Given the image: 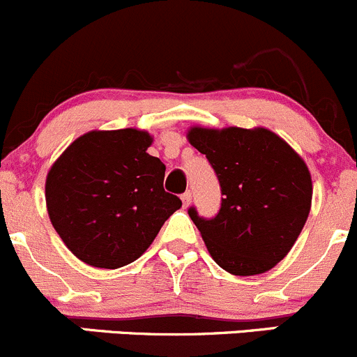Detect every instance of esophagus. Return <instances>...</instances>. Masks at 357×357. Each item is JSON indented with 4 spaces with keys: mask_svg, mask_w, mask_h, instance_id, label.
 Here are the masks:
<instances>
[{
    "mask_svg": "<svg viewBox=\"0 0 357 357\" xmlns=\"http://www.w3.org/2000/svg\"><path fill=\"white\" fill-rule=\"evenodd\" d=\"M181 200H183V207H188V205L192 204V193H190V192L183 193Z\"/></svg>",
    "mask_w": 357,
    "mask_h": 357,
    "instance_id": "34e87169",
    "label": "esophagus"
}]
</instances>
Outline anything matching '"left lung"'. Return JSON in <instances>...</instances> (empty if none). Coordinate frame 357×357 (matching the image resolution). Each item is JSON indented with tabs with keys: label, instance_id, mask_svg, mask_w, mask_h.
I'll return each mask as SVG.
<instances>
[{
	"label": "left lung",
	"instance_id": "obj_1",
	"mask_svg": "<svg viewBox=\"0 0 357 357\" xmlns=\"http://www.w3.org/2000/svg\"><path fill=\"white\" fill-rule=\"evenodd\" d=\"M190 145L208 158L221 183L214 219L190 208L215 264L235 276L275 268L297 242L312 200L304 158L266 128H202L186 132Z\"/></svg>",
	"mask_w": 357,
	"mask_h": 357
}]
</instances>
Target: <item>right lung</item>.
I'll return each instance as SVG.
<instances>
[{
    "label": "right lung",
    "mask_w": 357,
    "mask_h": 357,
    "mask_svg": "<svg viewBox=\"0 0 357 357\" xmlns=\"http://www.w3.org/2000/svg\"><path fill=\"white\" fill-rule=\"evenodd\" d=\"M152 142L143 129H95L50 167V221L79 261L102 269L131 264L181 207L162 186L165 165L146 153Z\"/></svg>",
    "instance_id": "1"
}]
</instances>
